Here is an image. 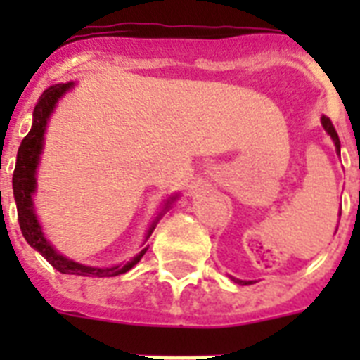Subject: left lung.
<instances>
[{"instance_id":"1","label":"left lung","mask_w":360,"mask_h":360,"mask_svg":"<svg viewBox=\"0 0 360 360\" xmlns=\"http://www.w3.org/2000/svg\"><path fill=\"white\" fill-rule=\"evenodd\" d=\"M321 124H323L324 131L328 133L330 139H332V141H333V144H335V151L339 153V155H341V141H339V135H337L335 128H333L332 120H330L328 117L323 115V117H321ZM339 216H341V214H339ZM232 281L238 283V285H249V283H252V281H243V279H236V278H232Z\"/></svg>"}]
</instances>
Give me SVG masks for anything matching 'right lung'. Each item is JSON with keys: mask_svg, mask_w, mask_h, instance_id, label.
Wrapping results in <instances>:
<instances>
[{"mask_svg": "<svg viewBox=\"0 0 360 360\" xmlns=\"http://www.w3.org/2000/svg\"><path fill=\"white\" fill-rule=\"evenodd\" d=\"M75 82H61V84H53L43 91V95L37 101L36 108H34V119H32V128L28 135L25 136L21 146L18 149V158H15V169L14 176H12V187H14V200L15 207H18V221L21 232H23L25 240L30 247L37 250L41 256L50 263L56 270H59L61 274H72V276H86V278H113V276L126 274L128 270H131L136 263L141 262V257L144 256L148 247L131 257L128 263L124 265H113V266H90L82 265V263L73 262L70 257L63 256L61 252H57V249L46 240L43 229H41L39 219L36 214V205H34V193L37 191V167H39L41 153H43L44 146V131L49 126V120L52 117L53 110H56L57 103L72 90ZM178 198V195L169 196L165 200L164 209L158 212L155 221L149 227L146 240L151 236V232L157 227L158 219L165 214V211H169L171 203ZM144 245V243H142Z\"/></svg>", "mask_w": 360, "mask_h": 360, "instance_id": "1", "label": "right lung"}]
</instances>
